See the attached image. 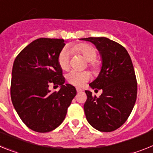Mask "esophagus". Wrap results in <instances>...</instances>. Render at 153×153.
I'll list each match as a JSON object with an SVG mask.
<instances>
[{"instance_id": "esophagus-1", "label": "esophagus", "mask_w": 153, "mask_h": 153, "mask_svg": "<svg viewBox=\"0 0 153 153\" xmlns=\"http://www.w3.org/2000/svg\"><path fill=\"white\" fill-rule=\"evenodd\" d=\"M76 91H77V93H80L83 91V90H82L81 88H78V87H76Z\"/></svg>"}]
</instances>
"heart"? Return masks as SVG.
Instances as JSON below:
<instances>
[{"instance_id":"obj_1","label":"heart","mask_w":153,"mask_h":153,"mask_svg":"<svg viewBox=\"0 0 153 153\" xmlns=\"http://www.w3.org/2000/svg\"><path fill=\"white\" fill-rule=\"evenodd\" d=\"M72 50L81 54L86 60L90 62V66L93 68L96 67L97 63L94 60L97 58V52L94 47L87 44H79V45H73ZM58 61L62 70H66L69 69L70 62V52L69 49L66 48L62 49L59 55ZM90 78H91V74L87 71L79 72L76 70H71L66 76L67 81L70 84L76 87L83 86L86 82L89 80Z\"/></svg>"}]
</instances>
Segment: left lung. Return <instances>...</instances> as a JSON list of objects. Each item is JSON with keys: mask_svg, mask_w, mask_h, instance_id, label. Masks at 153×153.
<instances>
[{"mask_svg": "<svg viewBox=\"0 0 153 153\" xmlns=\"http://www.w3.org/2000/svg\"><path fill=\"white\" fill-rule=\"evenodd\" d=\"M80 40L93 43L101 58L99 75L89 86L92 89L102 90L103 93L97 97L91 91H85L86 117L98 131H114L126 121L136 100L137 81L131 57L122 45L108 38Z\"/></svg>", "mask_w": 153, "mask_h": 153, "instance_id": "left-lung-1", "label": "left lung"}]
</instances>
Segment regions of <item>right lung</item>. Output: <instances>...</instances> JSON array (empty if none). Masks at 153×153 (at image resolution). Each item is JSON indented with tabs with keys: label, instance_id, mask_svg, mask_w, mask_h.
I'll list each match as a JSON object with an SVG mask.
<instances>
[{
	"label": "right lung",
	"instance_id": "1",
	"mask_svg": "<svg viewBox=\"0 0 153 153\" xmlns=\"http://www.w3.org/2000/svg\"><path fill=\"white\" fill-rule=\"evenodd\" d=\"M65 45L62 39L40 38L22 49L13 64L11 101L22 121L37 132L59 126L76 94L74 86L64 83L59 64ZM51 82L61 86L58 92H51Z\"/></svg>",
	"mask_w": 153,
	"mask_h": 153
}]
</instances>
